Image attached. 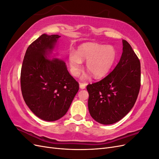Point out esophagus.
Returning a JSON list of instances; mask_svg holds the SVG:
<instances>
[{
	"mask_svg": "<svg viewBox=\"0 0 159 159\" xmlns=\"http://www.w3.org/2000/svg\"><path fill=\"white\" fill-rule=\"evenodd\" d=\"M86 84L85 83H80V88L81 89H84L86 87Z\"/></svg>",
	"mask_w": 159,
	"mask_h": 159,
	"instance_id": "34e87169",
	"label": "esophagus"
}]
</instances>
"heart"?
Here are the masks:
<instances>
[{
  "label": "heart",
  "mask_w": 159,
  "mask_h": 159,
  "mask_svg": "<svg viewBox=\"0 0 159 159\" xmlns=\"http://www.w3.org/2000/svg\"><path fill=\"white\" fill-rule=\"evenodd\" d=\"M117 57L116 51L112 46L89 43L79 47L78 52L74 50L69 54V64L74 76H78L82 68L83 61H86V68L96 78L106 75L110 71ZM87 75L82 77L86 79Z\"/></svg>",
  "instance_id": "heart-1"
}]
</instances>
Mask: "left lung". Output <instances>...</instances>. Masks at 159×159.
Listing matches in <instances>:
<instances>
[{"label":"left lung","mask_w":159,"mask_h":159,"mask_svg":"<svg viewBox=\"0 0 159 159\" xmlns=\"http://www.w3.org/2000/svg\"><path fill=\"white\" fill-rule=\"evenodd\" d=\"M123 42L119 63L97 83L89 84L88 109L95 121L111 125L122 119L136 102L141 86V64L129 43Z\"/></svg>","instance_id":"8db88e82"}]
</instances>
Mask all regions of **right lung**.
I'll list each match as a JSON object with an SVG mask.
<instances>
[{"instance_id": "obj_1", "label": "right lung", "mask_w": 159, "mask_h": 159, "mask_svg": "<svg viewBox=\"0 0 159 159\" xmlns=\"http://www.w3.org/2000/svg\"><path fill=\"white\" fill-rule=\"evenodd\" d=\"M59 35L43 34L28 46L21 68L24 100L36 116L54 121L68 111L79 84L54 54Z\"/></svg>"}]
</instances>
